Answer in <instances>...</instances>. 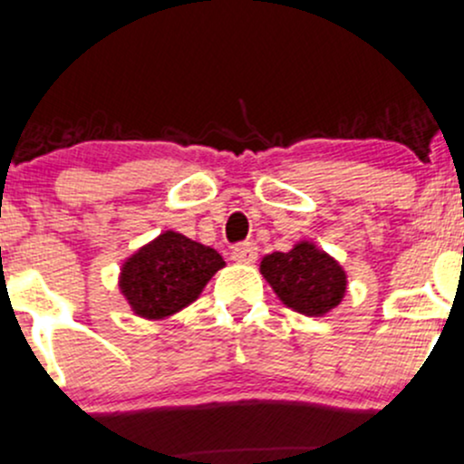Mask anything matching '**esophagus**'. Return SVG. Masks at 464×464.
<instances>
[{"label": "esophagus", "mask_w": 464, "mask_h": 464, "mask_svg": "<svg viewBox=\"0 0 464 464\" xmlns=\"http://www.w3.org/2000/svg\"><path fill=\"white\" fill-rule=\"evenodd\" d=\"M231 257L240 265H253L257 260V246L253 242H245V245H237L233 246Z\"/></svg>", "instance_id": "1"}]
</instances>
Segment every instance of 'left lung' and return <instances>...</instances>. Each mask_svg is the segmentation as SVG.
Instances as JSON below:
<instances>
[{"instance_id": "left-lung-1", "label": "left lung", "mask_w": 464, "mask_h": 464, "mask_svg": "<svg viewBox=\"0 0 464 464\" xmlns=\"http://www.w3.org/2000/svg\"><path fill=\"white\" fill-rule=\"evenodd\" d=\"M260 273L282 304L309 318H322L347 295V271L309 240L295 242L291 251L265 256Z\"/></svg>"}]
</instances>
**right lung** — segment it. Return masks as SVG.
<instances>
[{
  "label": "right lung",
  "instance_id": "add662e5",
  "mask_svg": "<svg viewBox=\"0 0 464 464\" xmlns=\"http://www.w3.org/2000/svg\"><path fill=\"white\" fill-rule=\"evenodd\" d=\"M222 266L216 248L164 231L121 262L120 291L135 315L167 320L198 300Z\"/></svg>",
  "mask_w": 464,
  "mask_h": 464
}]
</instances>
